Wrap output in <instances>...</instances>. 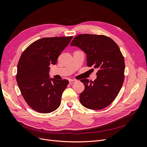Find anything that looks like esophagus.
Segmentation results:
<instances>
[{"mask_svg": "<svg viewBox=\"0 0 147 147\" xmlns=\"http://www.w3.org/2000/svg\"><path fill=\"white\" fill-rule=\"evenodd\" d=\"M75 82H76V80H75L71 79V80H69V83H70V84H73L74 83H75Z\"/></svg>", "mask_w": 147, "mask_h": 147, "instance_id": "obj_1", "label": "esophagus"}]
</instances>
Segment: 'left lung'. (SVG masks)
<instances>
[{
    "label": "left lung",
    "mask_w": 147,
    "mask_h": 147,
    "mask_svg": "<svg viewBox=\"0 0 147 147\" xmlns=\"http://www.w3.org/2000/svg\"><path fill=\"white\" fill-rule=\"evenodd\" d=\"M70 45L82 50L86 54L87 65L97 69L94 82L80 80L84 85L80 103L91 110L107 107L116 98L124 82L125 64L119 47L105 35L88 34L75 37Z\"/></svg>",
    "instance_id": "8db88e82"
}]
</instances>
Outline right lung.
Masks as SVG:
<instances>
[{"mask_svg":"<svg viewBox=\"0 0 147 147\" xmlns=\"http://www.w3.org/2000/svg\"><path fill=\"white\" fill-rule=\"evenodd\" d=\"M72 36L45 37L35 41L22 53L17 66L16 82L30 108L48 113L59 107L67 80L50 78V65L69 45Z\"/></svg>","mask_w":147,"mask_h":147,"instance_id":"right-lung-1","label":"right lung"}]
</instances>
